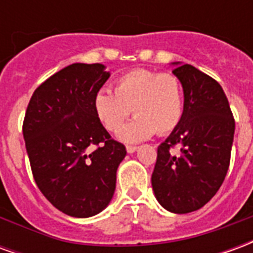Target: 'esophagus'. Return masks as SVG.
<instances>
[{
	"label": "esophagus",
	"instance_id": "esophagus-1",
	"mask_svg": "<svg viewBox=\"0 0 253 253\" xmlns=\"http://www.w3.org/2000/svg\"><path fill=\"white\" fill-rule=\"evenodd\" d=\"M137 146H132V145H127L126 150L127 153H134V152H137Z\"/></svg>",
	"mask_w": 253,
	"mask_h": 253
}]
</instances>
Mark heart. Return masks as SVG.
<instances>
[{
  "mask_svg": "<svg viewBox=\"0 0 253 253\" xmlns=\"http://www.w3.org/2000/svg\"><path fill=\"white\" fill-rule=\"evenodd\" d=\"M93 110L108 131H118L132 110L137 116L119 132L125 142H138L154 132L165 135L181 121L183 86L170 73L138 69L118 78L114 92L97 90Z\"/></svg>",
  "mask_w": 253,
  "mask_h": 253,
  "instance_id": "heart-1",
  "label": "heart"
}]
</instances>
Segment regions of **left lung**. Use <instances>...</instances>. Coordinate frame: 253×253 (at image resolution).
<instances>
[{
    "mask_svg": "<svg viewBox=\"0 0 253 253\" xmlns=\"http://www.w3.org/2000/svg\"><path fill=\"white\" fill-rule=\"evenodd\" d=\"M184 93L183 116L157 149L152 175L156 199L176 214L195 211L222 186L230 163L234 119L221 85L191 65L172 63ZM180 144L181 156L170 153Z\"/></svg>",
    "mask_w": 253,
    "mask_h": 253,
    "instance_id": "obj_1",
    "label": "left lung"
}]
</instances>
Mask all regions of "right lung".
Listing matches in <instances>:
<instances>
[{"mask_svg":"<svg viewBox=\"0 0 253 253\" xmlns=\"http://www.w3.org/2000/svg\"><path fill=\"white\" fill-rule=\"evenodd\" d=\"M108 77L101 63L69 65L36 88L25 112L34 179L47 201L70 217H92L108 206L127 153L93 110L94 94Z\"/></svg>","mask_w":253,"mask_h":253,"instance_id":"add662e5","label":"right lung"}]
</instances>
